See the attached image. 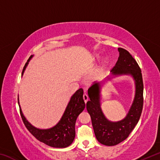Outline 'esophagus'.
<instances>
[{
	"instance_id": "1",
	"label": "esophagus",
	"mask_w": 160,
	"mask_h": 160,
	"mask_svg": "<svg viewBox=\"0 0 160 160\" xmlns=\"http://www.w3.org/2000/svg\"><path fill=\"white\" fill-rule=\"evenodd\" d=\"M83 99H84V101H85V104H86L87 102H88V99H89L88 94H83Z\"/></svg>"
}]
</instances>
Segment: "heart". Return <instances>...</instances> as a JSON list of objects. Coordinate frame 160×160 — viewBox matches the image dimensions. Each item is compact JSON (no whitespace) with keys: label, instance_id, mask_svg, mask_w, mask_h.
Here are the masks:
<instances>
[{"label":"heart","instance_id":"1","mask_svg":"<svg viewBox=\"0 0 160 160\" xmlns=\"http://www.w3.org/2000/svg\"><path fill=\"white\" fill-rule=\"evenodd\" d=\"M103 72V69L102 68H99L98 70H97V72L95 74H94V75L93 76V79L94 80H97L98 78L101 76V75L102 74Z\"/></svg>","mask_w":160,"mask_h":160}]
</instances>
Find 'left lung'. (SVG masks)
Segmentation results:
<instances>
[{
  "mask_svg": "<svg viewBox=\"0 0 160 160\" xmlns=\"http://www.w3.org/2000/svg\"><path fill=\"white\" fill-rule=\"evenodd\" d=\"M119 56L114 67L112 69V77L104 81L120 75H131L135 82L134 99L126 117L118 122H111L106 118L101 108V89L104 83L96 82L88 89L90 101L87 102V110L90 115L96 138L102 145L113 146L126 140L141 116L143 106L142 77L138 64L128 51L118 48Z\"/></svg>",
  "mask_w": 160,
  "mask_h": 160,
  "instance_id": "8db88e82",
  "label": "left lung"
}]
</instances>
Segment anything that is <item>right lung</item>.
I'll list each match as a JSON object with an SVG mask.
<instances>
[{
  "label": "right lung",
  "mask_w": 160,
  "mask_h": 160,
  "mask_svg": "<svg viewBox=\"0 0 160 160\" xmlns=\"http://www.w3.org/2000/svg\"><path fill=\"white\" fill-rule=\"evenodd\" d=\"M32 57L33 55L31 56L28 60L23 68L22 75H23L29 61ZM18 104H20L19 99ZM19 107H20L22 119L26 128L38 140L50 147L64 148L68 147L73 142L75 137V126L76 119L80 113L85 109V104L83 100V90L82 88H80L70 97L66 110L58 123L52 128L47 129L37 128L32 126L24 116L21 110L20 105H19Z\"/></svg>",
  "instance_id": "obj_1"
}]
</instances>
